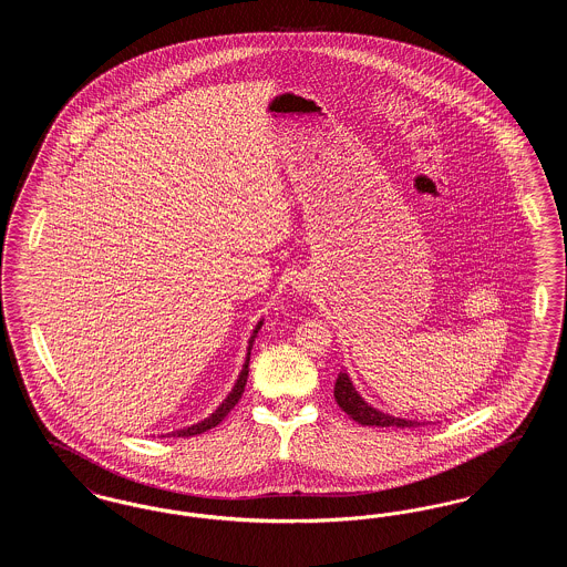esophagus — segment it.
<instances>
[{
    "label": "esophagus",
    "mask_w": 567,
    "mask_h": 567,
    "mask_svg": "<svg viewBox=\"0 0 567 567\" xmlns=\"http://www.w3.org/2000/svg\"><path fill=\"white\" fill-rule=\"evenodd\" d=\"M297 291H301V287H299V289H297Z\"/></svg>",
    "instance_id": "1"
}]
</instances>
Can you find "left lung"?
<instances>
[{"mask_svg":"<svg viewBox=\"0 0 567 567\" xmlns=\"http://www.w3.org/2000/svg\"><path fill=\"white\" fill-rule=\"evenodd\" d=\"M333 398L338 405L351 416L352 421H357L359 425H368V427H421L427 425V421H416V419H402V416H393L386 414L382 410H378L372 404H368L359 391L354 389L351 378L347 374V370L342 368V372L336 378V386H333Z\"/></svg>","mask_w":567,"mask_h":567,"instance_id":"left-lung-1","label":"left lung"}]
</instances>
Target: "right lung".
<instances>
[{"label": "right lung", "mask_w": 567, "mask_h": 567, "mask_svg": "<svg viewBox=\"0 0 567 567\" xmlns=\"http://www.w3.org/2000/svg\"><path fill=\"white\" fill-rule=\"evenodd\" d=\"M261 324H264V319H261L259 323L255 324V329H252V333H250V338H248V347H246V359H244L243 370H240V374H238V380H236L234 389L229 391V395L218 404V408H216L215 412H213L210 416H206L204 421H199V423H195V425H190V427H183V430L169 432L167 433V437H189V435L208 432V430L216 427V425H218V423L229 414V410H231L234 405L240 402V398H243L244 393V386H246V378H248V361H250L252 342H255V338H257V333H259ZM163 437H165V435H163Z\"/></svg>", "instance_id": "right-lung-1"}]
</instances>
